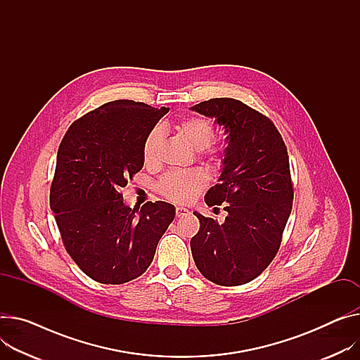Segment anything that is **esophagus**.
I'll list each match as a JSON object with an SVG mask.
<instances>
[{
	"mask_svg": "<svg viewBox=\"0 0 360 360\" xmlns=\"http://www.w3.org/2000/svg\"><path fill=\"white\" fill-rule=\"evenodd\" d=\"M188 213H190V210H188V209H186V207H176V216H177V217L187 216Z\"/></svg>",
	"mask_w": 360,
	"mask_h": 360,
	"instance_id": "obj_1",
	"label": "esophagus"
}]
</instances>
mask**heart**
<instances>
[{
	"label": "heart",
	"instance_id": "1",
	"mask_svg": "<svg viewBox=\"0 0 360 360\" xmlns=\"http://www.w3.org/2000/svg\"><path fill=\"white\" fill-rule=\"evenodd\" d=\"M174 129L186 144L198 151L209 147L214 138V128L212 122L203 117H187L179 121ZM160 143L161 132L158 129H153L143 144V157L146 164L154 162ZM206 183V176L199 170L172 172L161 179L158 188L161 195L167 199L177 203H186L195 199L199 191L205 188Z\"/></svg>",
	"mask_w": 360,
	"mask_h": 360
}]
</instances>
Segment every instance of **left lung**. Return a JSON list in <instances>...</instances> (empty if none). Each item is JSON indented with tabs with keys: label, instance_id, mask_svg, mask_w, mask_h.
<instances>
[{
	"label": "left lung",
	"instance_id": "1",
	"mask_svg": "<svg viewBox=\"0 0 360 360\" xmlns=\"http://www.w3.org/2000/svg\"><path fill=\"white\" fill-rule=\"evenodd\" d=\"M225 128L228 147L219 183L205 196L224 205V224L195 212L200 229L190 240L198 269L209 281L242 285L255 280L280 250L292 209L290 161L274 122L233 98H213L190 108Z\"/></svg>",
	"mask_w": 360,
	"mask_h": 360
}]
</instances>
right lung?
Instances as JSON below:
<instances>
[{"instance_id": "1", "label": "right lung", "mask_w": 360, "mask_h": 360, "mask_svg": "<svg viewBox=\"0 0 360 360\" xmlns=\"http://www.w3.org/2000/svg\"><path fill=\"white\" fill-rule=\"evenodd\" d=\"M169 108L118 99L76 120L59 146L50 207L68 254L101 284L135 280L153 262L176 209L165 202L141 210L121 188L144 165L143 144Z\"/></svg>"}]
</instances>
